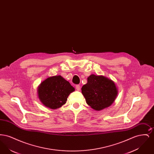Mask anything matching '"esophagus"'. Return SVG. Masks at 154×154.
Segmentation results:
<instances>
[{
    "instance_id": "34e87169",
    "label": "esophagus",
    "mask_w": 154,
    "mask_h": 154,
    "mask_svg": "<svg viewBox=\"0 0 154 154\" xmlns=\"http://www.w3.org/2000/svg\"><path fill=\"white\" fill-rule=\"evenodd\" d=\"M80 86L79 85H75V89L77 90V91H80Z\"/></svg>"
}]
</instances>
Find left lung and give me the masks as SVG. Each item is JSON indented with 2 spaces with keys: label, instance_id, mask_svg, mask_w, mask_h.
<instances>
[{
  "label": "left lung",
  "instance_id": "obj_1",
  "mask_svg": "<svg viewBox=\"0 0 154 154\" xmlns=\"http://www.w3.org/2000/svg\"><path fill=\"white\" fill-rule=\"evenodd\" d=\"M87 103L97 111L111 105L117 95V89L112 81L102 76L91 75L88 82L81 88Z\"/></svg>",
  "mask_w": 154,
  "mask_h": 154
}]
</instances>
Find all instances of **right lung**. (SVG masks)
Here are the masks:
<instances>
[{
    "label": "right lung",
    "instance_id": "add662e5",
    "mask_svg": "<svg viewBox=\"0 0 154 154\" xmlns=\"http://www.w3.org/2000/svg\"><path fill=\"white\" fill-rule=\"evenodd\" d=\"M74 91L70 84L60 75L49 77L38 89L40 101L45 106L57 109L66 103L69 94Z\"/></svg>",
    "mask_w": 154,
    "mask_h": 154
}]
</instances>
